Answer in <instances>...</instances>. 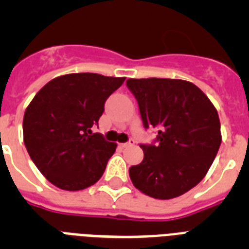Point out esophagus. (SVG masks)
<instances>
[{"label": "esophagus", "instance_id": "obj_1", "mask_svg": "<svg viewBox=\"0 0 249 249\" xmlns=\"http://www.w3.org/2000/svg\"><path fill=\"white\" fill-rule=\"evenodd\" d=\"M135 144V141L133 140H129L128 142H126V143H121L120 146L123 147V148H126V147H129V146H133Z\"/></svg>", "mask_w": 249, "mask_h": 249}]
</instances>
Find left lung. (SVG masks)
<instances>
[{
  "mask_svg": "<svg viewBox=\"0 0 249 249\" xmlns=\"http://www.w3.org/2000/svg\"><path fill=\"white\" fill-rule=\"evenodd\" d=\"M144 128H158L155 143L140 144L143 160L129 168L133 186L157 199H171L199 183L221 146L218 113L193 83L171 78L127 80Z\"/></svg>",
  "mask_w": 249,
  "mask_h": 249,
  "instance_id": "1",
  "label": "left lung"
}]
</instances>
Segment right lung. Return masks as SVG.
<instances>
[{"instance_id":"right-lung-1","label":"right lung","mask_w":249,"mask_h":249,"mask_svg":"<svg viewBox=\"0 0 249 249\" xmlns=\"http://www.w3.org/2000/svg\"><path fill=\"white\" fill-rule=\"evenodd\" d=\"M126 77L59 76L37 92L23 116V142L39 172L56 187L80 191L102 177L117 144L92 133L106 100Z\"/></svg>"}]
</instances>
